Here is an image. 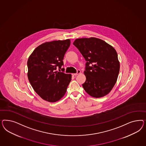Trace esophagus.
<instances>
[{
    "label": "esophagus",
    "mask_w": 146,
    "mask_h": 146,
    "mask_svg": "<svg viewBox=\"0 0 146 146\" xmlns=\"http://www.w3.org/2000/svg\"><path fill=\"white\" fill-rule=\"evenodd\" d=\"M80 73H81V71H80V70H78V71H77V73H73V74H72V75H74V76H76V75L79 74Z\"/></svg>",
    "instance_id": "34e87169"
}]
</instances>
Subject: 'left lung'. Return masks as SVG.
Instances as JSON below:
<instances>
[{
	"label": "left lung",
	"mask_w": 146,
	"mask_h": 146,
	"mask_svg": "<svg viewBox=\"0 0 146 146\" xmlns=\"http://www.w3.org/2000/svg\"><path fill=\"white\" fill-rule=\"evenodd\" d=\"M73 45L87 62L84 71L86 80L82 84L84 90L95 98L108 94L115 84L119 72L120 63L115 50L95 37L76 39Z\"/></svg>",
	"instance_id": "1"
}]
</instances>
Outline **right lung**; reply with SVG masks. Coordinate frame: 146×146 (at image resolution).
I'll return each instance as SVG.
<instances>
[{
    "mask_svg": "<svg viewBox=\"0 0 146 146\" xmlns=\"http://www.w3.org/2000/svg\"><path fill=\"white\" fill-rule=\"evenodd\" d=\"M71 44L67 40H53L40 44L28 59V78L40 97L49 102L60 100L71 82V74L56 71L62 68L63 59Z\"/></svg>",
    "mask_w": 146,
    "mask_h": 146,
    "instance_id": "1",
    "label": "right lung"
}]
</instances>
